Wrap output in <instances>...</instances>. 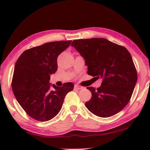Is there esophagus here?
I'll list each match as a JSON object with an SVG mask.
<instances>
[{
    "label": "esophagus",
    "mask_w": 150,
    "mask_h": 150,
    "mask_svg": "<svg viewBox=\"0 0 150 150\" xmlns=\"http://www.w3.org/2000/svg\"><path fill=\"white\" fill-rule=\"evenodd\" d=\"M74 89H76V90H80V89H82V87H80V86L77 85H75V87H74Z\"/></svg>",
    "instance_id": "obj_1"
}]
</instances>
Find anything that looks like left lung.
Here are the masks:
<instances>
[{
  "instance_id": "8db88e82",
  "label": "left lung",
  "mask_w": 150,
  "mask_h": 150,
  "mask_svg": "<svg viewBox=\"0 0 150 150\" xmlns=\"http://www.w3.org/2000/svg\"><path fill=\"white\" fill-rule=\"evenodd\" d=\"M71 45L85 58L87 74L103 79L97 89L87 87L92 92V98L85 103L86 107L102 118L121 111L130 101L137 80L129 51L104 38L76 39Z\"/></svg>"
}]
</instances>
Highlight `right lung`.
Returning <instances> with one entry per match:
<instances>
[{"instance_id":"1","label":"right lung","mask_w":150,"mask_h":150,"mask_svg":"<svg viewBox=\"0 0 150 150\" xmlns=\"http://www.w3.org/2000/svg\"><path fill=\"white\" fill-rule=\"evenodd\" d=\"M71 40L46 43L24 51L15 65L12 89L27 115L39 121L52 119L59 113L65 97L74 88L71 82L61 87L53 85L50 75L58 69L57 58Z\"/></svg>"}]
</instances>
